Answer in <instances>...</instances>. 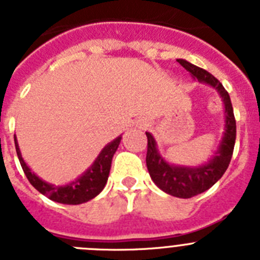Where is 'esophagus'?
I'll list each match as a JSON object with an SVG mask.
<instances>
[{
	"label": "esophagus",
	"instance_id": "34e87169",
	"mask_svg": "<svg viewBox=\"0 0 260 260\" xmlns=\"http://www.w3.org/2000/svg\"><path fill=\"white\" fill-rule=\"evenodd\" d=\"M147 125H148V123H147L146 121H141V123H139V126H141V127H147Z\"/></svg>",
	"mask_w": 260,
	"mask_h": 260
}]
</instances>
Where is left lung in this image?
I'll list each match as a JSON object with an SVG mask.
<instances>
[{
	"mask_svg": "<svg viewBox=\"0 0 260 260\" xmlns=\"http://www.w3.org/2000/svg\"><path fill=\"white\" fill-rule=\"evenodd\" d=\"M177 61L199 82L210 84L217 89L225 105V133L222 141L215 156L207 164L202 167L185 168L169 165L157 152L156 142L152 135L146 133V162L153 182L167 194H171L177 198H191L212 187L228 169L233 155L234 143H236V118H234L229 93L219 80L204 69L192 65L185 59H177Z\"/></svg>",
	"mask_w": 260,
	"mask_h": 260,
	"instance_id": "left-lung-1",
	"label": "left lung"
}]
</instances>
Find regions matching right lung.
I'll list each match as a JSON object with an SVG mask.
<instances>
[{
  "mask_svg": "<svg viewBox=\"0 0 260 260\" xmlns=\"http://www.w3.org/2000/svg\"><path fill=\"white\" fill-rule=\"evenodd\" d=\"M14 142H15L17 155L20 165H22L23 172L26 174L29 183L39 192L45 195L47 198H49L53 202H58L62 204H80L95 198L96 195L100 194L102 190L104 189L105 183L108 181V176H109L112 158H113L114 152L118 148L121 137H118L113 142H110L107 147H104V150L100 152L92 167L89 168L86 173L82 174L78 180L73 181L66 186H53L50 183L44 182L36 174L32 173L26 162L23 161L15 137H14Z\"/></svg>",
  "mask_w": 260,
  "mask_h": 260,
  "instance_id": "obj_1",
  "label": "right lung"
}]
</instances>
